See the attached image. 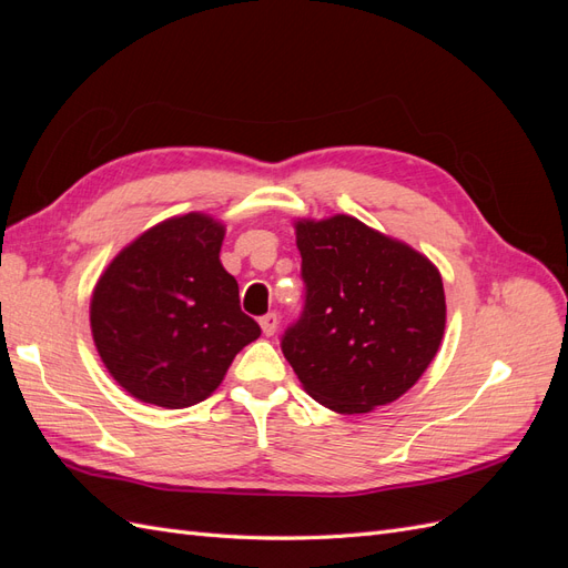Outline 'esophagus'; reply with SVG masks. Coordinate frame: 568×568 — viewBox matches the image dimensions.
<instances>
[{
	"label": "esophagus",
	"instance_id": "obj_1",
	"mask_svg": "<svg viewBox=\"0 0 568 568\" xmlns=\"http://www.w3.org/2000/svg\"><path fill=\"white\" fill-rule=\"evenodd\" d=\"M277 324H280V317L274 315V313H270V315L261 317V329H263V334H265V336H272L274 332H277Z\"/></svg>",
	"mask_w": 568,
	"mask_h": 568
}]
</instances>
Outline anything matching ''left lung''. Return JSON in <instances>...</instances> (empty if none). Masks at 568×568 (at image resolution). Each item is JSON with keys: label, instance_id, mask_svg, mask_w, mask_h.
I'll use <instances>...</instances> for the list:
<instances>
[{"label": "left lung", "instance_id": "1", "mask_svg": "<svg viewBox=\"0 0 568 568\" xmlns=\"http://www.w3.org/2000/svg\"><path fill=\"white\" fill-rule=\"evenodd\" d=\"M294 227L305 307L282 353L303 390L338 415L398 400L440 348L438 267L353 215L296 220Z\"/></svg>", "mask_w": 568, "mask_h": 568}]
</instances>
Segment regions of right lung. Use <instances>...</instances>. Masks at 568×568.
<instances>
[{
  "label": "right lung",
  "mask_w": 568,
  "mask_h": 568,
  "mask_svg": "<svg viewBox=\"0 0 568 568\" xmlns=\"http://www.w3.org/2000/svg\"><path fill=\"white\" fill-rule=\"evenodd\" d=\"M222 239L220 220L175 215L136 236L101 272L90 301L92 338L132 398L165 409L196 405L261 336L220 263Z\"/></svg>",
  "instance_id": "add662e5"
}]
</instances>
